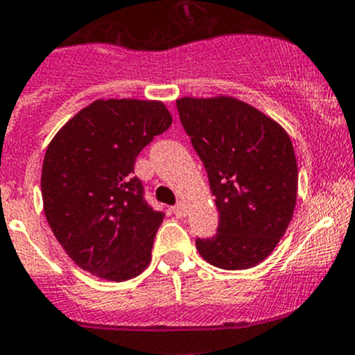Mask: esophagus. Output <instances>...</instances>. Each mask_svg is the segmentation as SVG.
Listing matches in <instances>:
<instances>
[{"label": "esophagus", "instance_id": "1", "mask_svg": "<svg viewBox=\"0 0 355 355\" xmlns=\"http://www.w3.org/2000/svg\"><path fill=\"white\" fill-rule=\"evenodd\" d=\"M173 213L178 218H184V216H187V205H185L184 201L177 202V205L173 206Z\"/></svg>", "mask_w": 355, "mask_h": 355}]
</instances>
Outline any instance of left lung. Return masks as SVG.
<instances>
[{
	"mask_svg": "<svg viewBox=\"0 0 355 355\" xmlns=\"http://www.w3.org/2000/svg\"><path fill=\"white\" fill-rule=\"evenodd\" d=\"M177 107L220 215L215 236L196 239V248L218 269L254 267L293 218L298 168L290 135L253 105L225 95L178 98Z\"/></svg>",
	"mask_w": 355,
	"mask_h": 355,
	"instance_id": "8db88e82",
	"label": "left lung"
}]
</instances>
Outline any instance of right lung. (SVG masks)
<instances>
[{"label":"right lung","instance_id":"right-lung-1","mask_svg":"<svg viewBox=\"0 0 355 355\" xmlns=\"http://www.w3.org/2000/svg\"><path fill=\"white\" fill-rule=\"evenodd\" d=\"M159 101H95L69 119L48 146L41 171L43 209L65 253L107 281L137 277L150 263L164 218L133 177L140 150L166 132Z\"/></svg>","mask_w":355,"mask_h":355}]
</instances>
